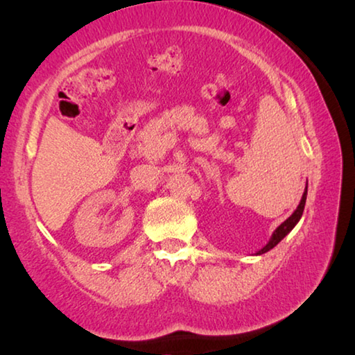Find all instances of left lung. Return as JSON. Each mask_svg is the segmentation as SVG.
I'll list each match as a JSON object with an SVG mask.
<instances>
[{"mask_svg":"<svg viewBox=\"0 0 355 355\" xmlns=\"http://www.w3.org/2000/svg\"><path fill=\"white\" fill-rule=\"evenodd\" d=\"M305 200H307V186H305V191L302 194V199H300L297 208L294 209V213L288 218L285 222H282V224L275 228L271 239H269L268 244L264 245V248H261L260 250L255 252V255H261V254H266V252H269L271 249H274L275 245H277L282 239H284L288 233H290L294 227H296L297 222L300 220V218H302V213H304V207H305Z\"/></svg>","mask_w":355,"mask_h":355,"instance_id":"8db88e82","label":"left lung"}]
</instances>
